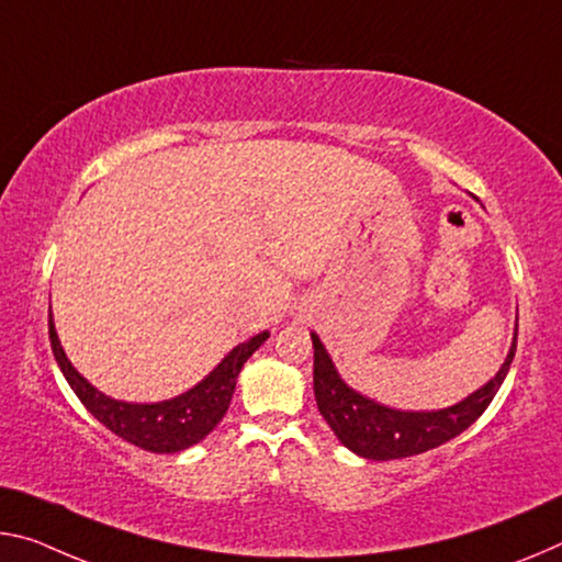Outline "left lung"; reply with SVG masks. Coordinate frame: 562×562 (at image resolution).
<instances>
[{"label": "left lung", "mask_w": 562, "mask_h": 562, "mask_svg": "<svg viewBox=\"0 0 562 562\" xmlns=\"http://www.w3.org/2000/svg\"><path fill=\"white\" fill-rule=\"evenodd\" d=\"M515 342H518V329H515L513 347L507 352L503 368L497 375L468 395L462 403L435 409V413H405V409H393L375 403V400L355 393L347 387L342 378L337 375L333 360L319 342V337L313 333L315 347V400L319 415L325 417L327 425L333 427L347 450L355 456L368 460H397L420 456L438 445L458 438L462 430H468L480 415L485 413L487 405L493 403L497 390L510 370L515 358Z\"/></svg>", "instance_id": "left-lung-1"}]
</instances>
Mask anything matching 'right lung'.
Here are the masks:
<instances>
[{
  "label": "right lung",
  "instance_id": "add662e5",
  "mask_svg": "<svg viewBox=\"0 0 562 562\" xmlns=\"http://www.w3.org/2000/svg\"><path fill=\"white\" fill-rule=\"evenodd\" d=\"M270 333H260L249 337L247 342L237 345L233 352L222 360L207 378L198 382L192 390L162 403H124L100 393L94 385L79 375L61 350L55 323H52L49 310V342L61 375L67 378L69 387L82 400V405L100 420L106 430L120 435L130 445H137L149 452H180L198 445L200 440L215 430L217 423L225 417L229 400H233L237 375L243 364L249 360L257 347H260Z\"/></svg>",
  "mask_w": 562,
  "mask_h": 562
}]
</instances>
